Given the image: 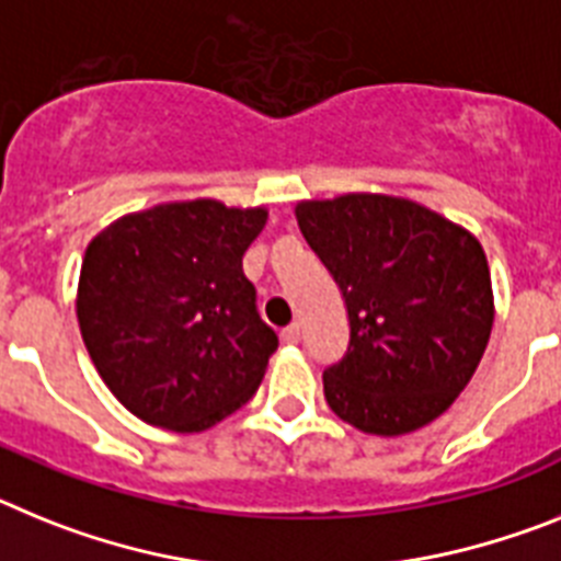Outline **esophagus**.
<instances>
[{
    "label": "esophagus",
    "mask_w": 561,
    "mask_h": 561,
    "mask_svg": "<svg viewBox=\"0 0 561 561\" xmlns=\"http://www.w3.org/2000/svg\"><path fill=\"white\" fill-rule=\"evenodd\" d=\"M301 339V330H299V324H287L285 330H282V341H287V344H296V341Z\"/></svg>",
    "instance_id": "esophagus-1"
}]
</instances>
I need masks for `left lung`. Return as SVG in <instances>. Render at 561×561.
<instances>
[{
  "label": "left lung",
  "mask_w": 561,
  "mask_h": 561,
  "mask_svg": "<svg viewBox=\"0 0 561 561\" xmlns=\"http://www.w3.org/2000/svg\"><path fill=\"white\" fill-rule=\"evenodd\" d=\"M296 220L347 305V353L324 369L330 409L383 437L443 415L471 381L494 324L477 237L387 194L305 199Z\"/></svg>",
  "instance_id": "left-lung-1"
}]
</instances>
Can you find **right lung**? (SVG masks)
<instances>
[{
  "mask_svg": "<svg viewBox=\"0 0 561 561\" xmlns=\"http://www.w3.org/2000/svg\"><path fill=\"white\" fill-rule=\"evenodd\" d=\"M265 208L220 199L126 214L87 245L78 328L110 392L140 421L203 432L251 401L279 339L242 256Z\"/></svg>",
  "mask_w": 561,
  "mask_h": 561,
  "instance_id": "add662e5",
  "label": "right lung"
}]
</instances>
